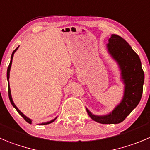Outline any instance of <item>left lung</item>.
I'll list each match as a JSON object with an SVG mask.
<instances>
[{
  "label": "left lung",
  "mask_w": 150,
  "mask_h": 150,
  "mask_svg": "<svg viewBox=\"0 0 150 150\" xmlns=\"http://www.w3.org/2000/svg\"><path fill=\"white\" fill-rule=\"evenodd\" d=\"M107 44L110 54L119 64L125 92L122 102L106 115H95L86 110L93 120L101 124H119L123 122L140 102L143 93L144 73L140 58L122 37L112 35Z\"/></svg>",
  "instance_id": "8db88e82"
}]
</instances>
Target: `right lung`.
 I'll list each match as a JSON object with an SVG mask.
<instances>
[{
    "label": "right lung",
    "mask_w": 150,
    "mask_h": 150,
    "mask_svg": "<svg viewBox=\"0 0 150 150\" xmlns=\"http://www.w3.org/2000/svg\"><path fill=\"white\" fill-rule=\"evenodd\" d=\"M18 47H19V46H18ZM18 48H15V49L14 50V51H13V52H12V57H11V61H10V63H9V65H8V68H7V80H8V98H9V100H10V102H11V103H12V106H13L14 108H15V109H16V110L18 111V113H19L20 115H21V116H22L23 118V119H25V122H28V123H29V124H31V119H28V117H26V116H25V115H24L23 113V112H21V111H20V110L18 109V108H17L16 105H15V103H14V102H13V101H12V95H11V91H10V88H9V82H8V79H9V72H10V68H11V65H12V58H13L14 54H15V51H17V49H18ZM57 119V118H55L54 119H53V120H51V122H45V123H42V124H40V125H48V124H50V123H51V122H54V120H55V119Z\"/></svg>",
    "instance_id": "1"
}]
</instances>
